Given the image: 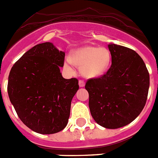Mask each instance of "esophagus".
<instances>
[{
	"instance_id": "obj_1",
	"label": "esophagus",
	"mask_w": 158,
	"mask_h": 158,
	"mask_svg": "<svg viewBox=\"0 0 158 158\" xmlns=\"http://www.w3.org/2000/svg\"><path fill=\"white\" fill-rule=\"evenodd\" d=\"M79 85L80 87H83L84 86H85V83H84V81H83V80H79Z\"/></svg>"
}]
</instances>
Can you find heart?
I'll list each match as a JSON object with an SVG mask.
<instances>
[{
	"mask_svg": "<svg viewBox=\"0 0 158 158\" xmlns=\"http://www.w3.org/2000/svg\"><path fill=\"white\" fill-rule=\"evenodd\" d=\"M111 59V53L105 47L84 46L73 52L71 59H67L66 61V66L71 68L72 60L80 68L83 76L95 78L108 71Z\"/></svg>",
	"mask_w": 158,
	"mask_h": 158,
	"instance_id": "obj_1",
	"label": "heart"
}]
</instances>
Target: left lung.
Wrapping results in <instances>:
<instances>
[{
	"mask_svg": "<svg viewBox=\"0 0 158 158\" xmlns=\"http://www.w3.org/2000/svg\"><path fill=\"white\" fill-rule=\"evenodd\" d=\"M112 65L103 76L87 80L89 108L95 121L110 129L124 127L140 115L146 103L149 74L134 50L108 45Z\"/></svg>",
	"mask_w": 158,
	"mask_h": 158,
	"instance_id": "8db88e82",
	"label": "left lung"
}]
</instances>
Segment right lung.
Instances as JSON below:
<instances>
[{"mask_svg":"<svg viewBox=\"0 0 158 158\" xmlns=\"http://www.w3.org/2000/svg\"><path fill=\"white\" fill-rule=\"evenodd\" d=\"M65 52L51 42L26 51L9 72L8 94L20 120L40 134L62 131L68 123L72 98L79 90L75 78L60 72Z\"/></svg>","mask_w":158,"mask_h":158,"instance_id":"1","label":"right lung"}]
</instances>
